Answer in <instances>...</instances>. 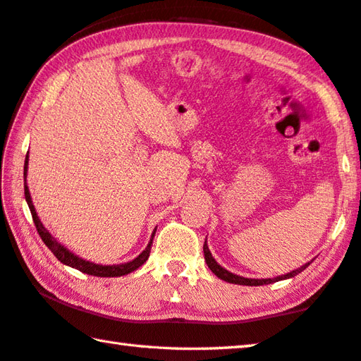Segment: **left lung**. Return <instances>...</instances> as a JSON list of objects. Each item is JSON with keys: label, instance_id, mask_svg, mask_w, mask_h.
Masks as SVG:
<instances>
[{"label": "left lung", "instance_id": "1", "mask_svg": "<svg viewBox=\"0 0 361 361\" xmlns=\"http://www.w3.org/2000/svg\"><path fill=\"white\" fill-rule=\"evenodd\" d=\"M203 250H204V260H206L207 267H209V269L212 271V273L216 274L219 279L226 281V282H230V283H238V286H264V283H273V282L282 281V279H288V277H293L296 274H300L301 271H305L307 268V264H309L307 263V264H305V267H301L300 269H295V271H292V273H288V274L274 277V279H245V277L233 274V273H230V271H226L225 268L220 267V264L212 258L211 252H209V247H207L206 241H204V245H203Z\"/></svg>", "mask_w": 361, "mask_h": 361}]
</instances>
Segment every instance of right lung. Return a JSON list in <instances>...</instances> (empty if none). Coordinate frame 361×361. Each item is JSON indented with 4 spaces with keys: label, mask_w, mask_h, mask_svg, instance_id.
<instances>
[{
    "label": "right lung",
    "mask_w": 361,
    "mask_h": 361,
    "mask_svg": "<svg viewBox=\"0 0 361 361\" xmlns=\"http://www.w3.org/2000/svg\"><path fill=\"white\" fill-rule=\"evenodd\" d=\"M28 166V155L25 158V166H23V177H25V200H27L28 207L31 211V217H33V222L36 225V230L39 233L41 239L44 241V244L47 245V247L52 250V254L59 258V262L68 264V267L75 268L82 271V273L85 274H90V276H98V277H120V276H125V274H130L133 271H136L139 267H142L147 260L149 255H150V245L152 241H154V236H155V231L154 235H152V239L145 250H142V254L136 257L133 262L128 263H122V264H112V267H103V264H97V263H90V262H85L79 258L78 255H74L69 252L66 247H63L60 243H56L55 239L52 238V235L44 228L39 217H37V214L35 211V206H33V201H31L30 197V192H28V187H27V168Z\"/></svg>",
    "instance_id": "right-lung-1"
}]
</instances>
